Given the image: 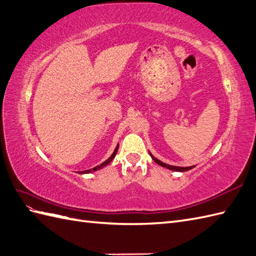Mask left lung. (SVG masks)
Returning <instances> with one entry per match:
<instances>
[{"label": "left lung", "mask_w": 256, "mask_h": 256, "mask_svg": "<svg viewBox=\"0 0 256 256\" xmlns=\"http://www.w3.org/2000/svg\"><path fill=\"white\" fill-rule=\"evenodd\" d=\"M150 155L152 156V158L154 159V162H155L156 164H158L159 166H162V167H164L167 168L169 170H172V171H179V172H184V171H188V170H191L194 168V166H191V167H176V166H171V164H164L162 162H160L159 159L154 157L152 154L150 152Z\"/></svg>", "instance_id": "left-lung-1"}]
</instances>
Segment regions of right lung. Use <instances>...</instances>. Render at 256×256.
<instances>
[{
    "mask_svg": "<svg viewBox=\"0 0 256 256\" xmlns=\"http://www.w3.org/2000/svg\"><path fill=\"white\" fill-rule=\"evenodd\" d=\"M118 144L116 145V150H114V152H112V155L106 160V162H104L102 164H100L99 166H96V167L94 168H92V169H88V170H84V171H80V174H90V172H92V171H97V170H99V169H102L104 167H106V166H108L112 160H114V158L116 157V152H118Z\"/></svg>",
    "mask_w": 256,
    "mask_h": 256,
    "instance_id": "1",
    "label": "right lung"
}]
</instances>
